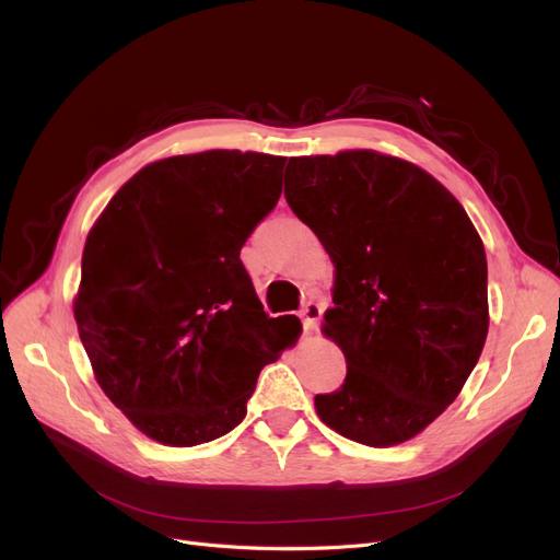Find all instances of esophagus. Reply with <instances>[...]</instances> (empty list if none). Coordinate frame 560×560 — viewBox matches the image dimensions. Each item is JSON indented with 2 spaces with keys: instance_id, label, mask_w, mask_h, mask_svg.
Segmentation results:
<instances>
[{
  "instance_id": "1",
  "label": "esophagus",
  "mask_w": 560,
  "mask_h": 560,
  "mask_svg": "<svg viewBox=\"0 0 560 560\" xmlns=\"http://www.w3.org/2000/svg\"><path fill=\"white\" fill-rule=\"evenodd\" d=\"M301 319H303V326H305V331H313L315 326H317V322L322 319V305L315 301V299H311L307 301L303 307H301Z\"/></svg>"
}]
</instances>
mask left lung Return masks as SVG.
I'll use <instances>...</instances> for the list:
<instances>
[{
    "mask_svg": "<svg viewBox=\"0 0 560 560\" xmlns=\"http://www.w3.org/2000/svg\"><path fill=\"white\" fill-rule=\"evenodd\" d=\"M284 199L336 266L324 334L342 350L347 375L340 389L315 396V410L361 445H400L454 402L485 347L477 229L445 185L375 150L292 158Z\"/></svg>",
    "mask_w": 560,
    "mask_h": 560,
    "instance_id": "8db88e82",
    "label": "left lung"
}]
</instances>
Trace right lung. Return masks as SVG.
I'll use <instances>...</instances> for the list:
<instances>
[{
    "label": "right lung",
    "instance_id": "1",
    "mask_svg": "<svg viewBox=\"0 0 560 560\" xmlns=\"http://www.w3.org/2000/svg\"><path fill=\"white\" fill-rule=\"evenodd\" d=\"M284 158L206 150L127 180L83 249L73 301L92 371L148 438L195 447L243 421L301 322L268 317L241 247L276 208Z\"/></svg>",
    "mask_w": 560,
    "mask_h": 560
}]
</instances>
